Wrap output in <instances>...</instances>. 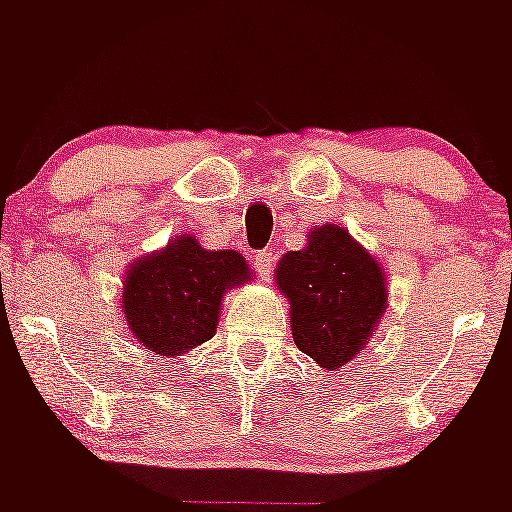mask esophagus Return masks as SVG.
<instances>
[{
	"label": "esophagus",
	"mask_w": 512,
	"mask_h": 512,
	"mask_svg": "<svg viewBox=\"0 0 512 512\" xmlns=\"http://www.w3.org/2000/svg\"><path fill=\"white\" fill-rule=\"evenodd\" d=\"M253 266H256V271H259V277L269 279L271 277V266H274V253L271 251H259L256 256H253Z\"/></svg>",
	"instance_id": "obj_1"
}]
</instances>
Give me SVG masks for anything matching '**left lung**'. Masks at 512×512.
Masks as SVG:
<instances>
[{
	"label": "left lung",
	"mask_w": 512,
	"mask_h": 512,
	"mask_svg": "<svg viewBox=\"0 0 512 512\" xmlns=\"http://www.w3.org/2000/svg\"><path fill=\"white\" fill-rule=\"evenodd\" d=\"M274 277L297 348L328 372L364 351L387 312L382 264L341 225L312 228L307 246L284 253Z\"/></svg>",
	"instance_id": "1"
}]
</instances>
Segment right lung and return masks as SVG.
I'll return each instance as SVG.
<instances>
[{"label":"right lung","instance_id":"right-lung-1","mask_svg":"<svg viewBox=\"0 0 512 512\" xmlns=\"http://www.w3.org/2000/svg\"><path fill=\"white\" fill-rule=\"evenodd\" d=\"M251 274L238 251H207L192 233L176 235L128 266L122 315L140 346L174 359L215 336L223 297Z\"/></svg>","mask_w":512,"mask_h":512}]
</instances>
